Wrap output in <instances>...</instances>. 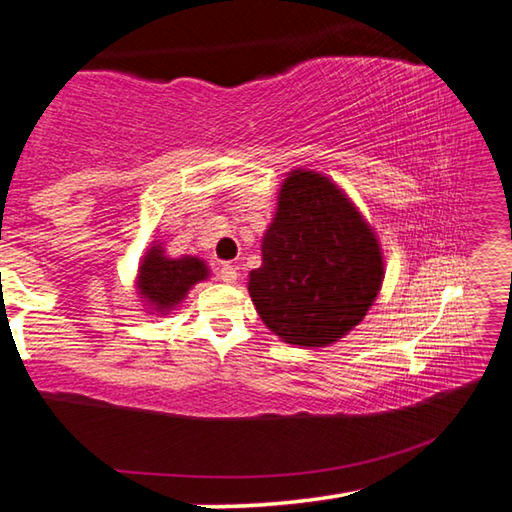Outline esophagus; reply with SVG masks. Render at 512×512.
I'll return each mask as SVG.
<instances>
[{
	"instance_id": "esophagus-1",
	"label": "esophagus",
	"mask_w": 512,
	"mask_h": 512,
	"mask_svg": "<svg viewBox=\"0 0 512 512\" xmlns=\"http://www.w3.org/2000/svg\"><path fill=\"white\" fill-rule=\"evenodd\" d=\"M219 277H221L223 282L235 284V282H237V277H239L237 266H232V264H223V266H221V271H219Z\"/></svg>"
}]
</instances>
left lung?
Returning <instances> with one entry per match:
<instances>
[{"label":"left lung","mask_w":512,"mask_h":512,"mask_svg":"<svg viewBox=\"0 0 512 512\" xmlns=\"http://www.w3.org/2000/svg\"><path fill=\"white\" fill-rule=\"evenodd\" d=\"M384 282L375 230L323 173L293 169L262 239L248 291L284 343L323 348L357 327Z\"/></svg>","instance_id":"1"}]
</instances>
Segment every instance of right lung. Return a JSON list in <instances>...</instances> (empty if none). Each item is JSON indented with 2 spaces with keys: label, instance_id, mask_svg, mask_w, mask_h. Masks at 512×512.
Wrapping results in <instances>:
<instances>
[{
  "label": "right lung",
  "instance_id": "add662e5",
  "mask_svg": "<svg viewBox=\"0 0 512 512\" xmlns=\"http://www.w3.org/2000/svg\"><path fill=\"white\" fill-rule=\"evenodd\" d=\"M207 277H210V268L203 259L192 255L173 259L164 253L162 244H153L140 264L137 291L149 309L158 314H169L187 298L194 284L207 280Z\"/></svg>",
  "mask_w": 512,
  "mask_h": 512
}]
</instances>
